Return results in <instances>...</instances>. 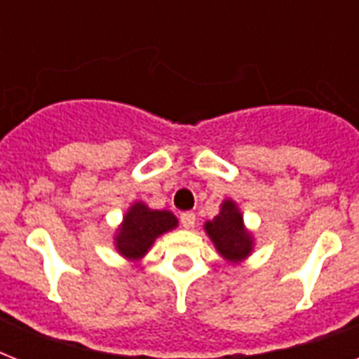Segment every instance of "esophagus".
Returning <instances> with one entry per match:
<instances>
[{
  "mask_svg": "<svg viewBox=\"0 0 359 359\" xmlns=\"http://www.w3.org/2000/svg\"><path fill=\"white\" fill-rule=\"evenodd\" d=\"M179 219H180V225H182V227L190 229V227H194V224H196V214H194V212H182L179 216Z\"/></svg>",
  "mask_w": 359,
  "mask_h": 359,
  "instance_id": "obj_1",
  "label": "esophagus"
}]
</instances>
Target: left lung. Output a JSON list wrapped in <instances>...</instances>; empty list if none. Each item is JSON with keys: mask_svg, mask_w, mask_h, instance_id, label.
Here are the masks:
<instances>
[{"mask_svg": "<svg viewBox=\"0 0 359 359\" xmlns=\"http://www.w3.org/2000/svg\"><path fill=\"white\" fill-rule=\"evenodd\" d=\"M205 229L219 253L229 261H240L251 251V236L244 231L242 216L233 201H225L222 212L207 222Z\"/></svg>", "mask_w": 359, "mask_h": 359, "instance_id": "obj_1", "label": "left lung"}]
</instances>
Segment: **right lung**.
<instances>
[{"instance_id":"right-lung-1","label":"right lung","mask_w":359,"mask_h":359,"mask_svg":"<svg viewBox=\"0 0 359 359\" xmlns=\"http://www.w3.org/2000/svg\"><path fill=\"white\" fill-rule=\"evenodd\" d=\"M177 218L168 210H151L145 205H134L124 216L117 235V248L123 255L137 259L145 253L158 235L173 229Z\"/></svg>"}]
</instances>
